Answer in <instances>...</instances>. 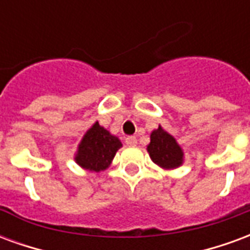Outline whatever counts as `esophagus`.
<instances>
[{
	"label": "esophagus",
	"instance_id": "esophagus-1",
	"mask_svg": "<svg viewBox=\"0 0 250 250\" xmlns=\"http://www.w3.org/2000/svg\"><path fill=\"white\" fill-rule=\"evenodd\" d=\"M136 143H138V142H136L135 136L130 135L125 138V145H127V146H136Z\"/></svg>",
	"mask_w": 250,
	"mask_h": 250
}]
</instances>
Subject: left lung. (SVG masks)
<instances>
[{
	"label": "left lung",
	"mask_w": 250,
	"mask_h": 250,
	"mask_svg": "<svg viewBox=\"0 0 250 250\" xmlns=\"http://www.w3.org/2000/svg\"><path fill=\"white\" fill-rule=\"evenodd\" d=\"M151 142L147 146V151L152 162L163 168H175L182 165L184 152L173 136L167 134L159 125L158 130L151 132Z\"/></svg>",
	"instance_id": "obj_1"
}]
</instances>
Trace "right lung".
<instances>
[{
  "mask_svg": "<svg viewBox=\"0 0 250 250\" xmlns=\"http://www.w3.org/2000/svg\"><path fill=\"white\" fill-rule=\"evenodd\" d=\"M120 147L119 139L96 122L83 138L75 159L82 167L99 173L111 165Z\"/></svg>",
  "mask_w": 250,
  "mask_h": 250,
  "instance_id": "right-lung-1",
  "label": "right lung"
}]
</instances>
